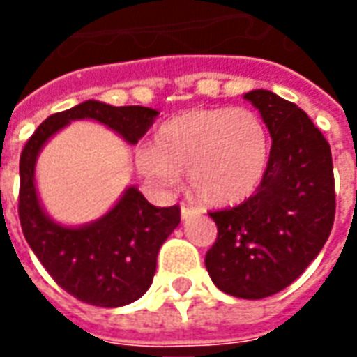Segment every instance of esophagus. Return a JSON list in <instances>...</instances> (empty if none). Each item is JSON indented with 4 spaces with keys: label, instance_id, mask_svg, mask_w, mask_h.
Masks as SVG:
<instances>
[{
    "label": "esophagus",
    "instance_id": "esophagus-1",
    "mask_svg": "<svg viewBox=\"0 0 357 357\" xmlns=\"http://www.w3.org/2000/svg\"><path fill=\"white\" fill-rule=\"evenodd\" d=\"M195 215H198V209H196V207L181 206V218H183V220H187V218H190V217H195Z\"/></svg>",
    "mask_w": 357,
    "mask_h": 357
}]
</instances>
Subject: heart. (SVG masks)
<instances>
[{
    "instance_id": "1",
    "label": "heart",
    "mask_w": 357,
    "mask_h": 357,
    "mask_svg": "<svg viewBox=\"0 0 357 357\" xmlns=\"http://www.w3.org/2000/svg\"><path fill=\"white\" fill-rule=\"evenodd\" d=\"M271 165V135L250 109H190L157 128L137 168L159 187L189 174L196 196L215 207L237 206L259 189Z\"/></svg>"
}]
</instances>
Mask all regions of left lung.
<instances>
[{
    "instance_id": "obj_1",
    "label": "left lung",
    "mask_w": 357,
    "mask_h": 357,
    "mask_svg": "<svg viewBox=\"0 0 357 357\" xmlns=\"http://www.w3.org/2000/svg\"><path fill=\"white\" fill-rule=\"evenodd\" d=\"M271 133V165L255 195L209 213L218 228L206 255L213 283L259 300L289 287L332 231L335 183L330 144L307 114L271 91L244 94Z\"/></svg>"
}]
</instances>
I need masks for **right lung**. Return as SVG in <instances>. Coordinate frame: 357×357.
Here are the masks:
<instances>
[{"instance_id": "1", "label": "right lung", "mask_w": 357, "mask_h": 357, "mask_svg": "<svg viewBox=\"0 0 357 357\" xmlns=\"http://www.w3.org/2000/svg\"><path fill=\"white\" fill-rule=\"evenodd\" d=\"M157 114L150 107H113L89 100L47 116L20 155L18 215L25 241L57 285L85 304L120 307L139 300L153 282L159 248L178 228L181 213L178 206H151L137 187H128L98 220L63 226L44 211L36 192L38 153L74 120H96L128 144H137Z\"/></svg>"}]
</instances>
